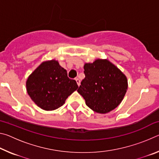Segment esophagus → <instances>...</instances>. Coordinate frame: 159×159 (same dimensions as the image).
I'll list each match as a JSON object with an SVG mask.
<instances>
[{"label":"esophagus","mask_w":159,"mask_h":159,"mask_svg":"<svg viewBox=\"0 0 159 159\" xmlns=\"http://www.w3.org/2000/svg\"><path fill=\"white\" fill-rule=\"evenodd\" d=\"M75 80H76V83H77V84H78V85H80V79H79V78H76V79H75Z\"/></svg>","instance_id":"obj_1"}]
</instances>
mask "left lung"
Masks as SVG:
<instances>
[{"label": "left lung", "instance_id": "8db88e82", "mask_svg": "<svg viewBox=\"0 0 159 159\" xmlns=\"http://www.w3.org/2000/svg\"><path fill=\"white\" fill-rule=\"evenodd\" d=\"M85 78L78 93L94 111L106 114L119 105L128 89V80L116 66L107 60L84 65Z\"/></svg>", "mask_w": 159, "mask_h": 159}]
</instances>
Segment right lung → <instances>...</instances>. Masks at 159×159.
Returning <instances> with one entry per match:
<instances>
[{"label": "right lung", "mask_w": 159, "mask_h": 159, "mask_svg": "<svg viewBox=\"0 0 159 159\" xmlns=\"http://www.w3.org/2000/svg\"><path fill=\"white\" fill-rule=\"evenodd\" d=\"M78 88L76 80L67 76L66 70L56 60L43 62L26 81L29 95L38 106L46 111L62 106Z\"/></svg>", "instance_id": "right-lung-1"}]
</instances>
